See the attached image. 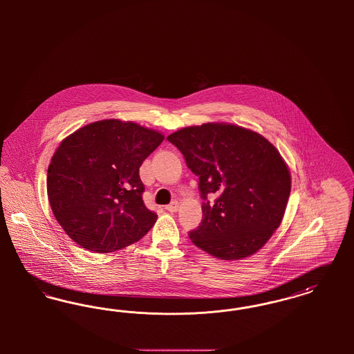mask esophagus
<instances>
[{"label":"esophagus","instance_id":"esophagus-1","mask_svg":"<svg viewBox=\"0 0 354 354\" xmlns=\"http://www.w3.org/2000/svg\"><path fill=\"white\" fill-rule=\"evenodd\" d=\"M166 209L169 211V212H176V211L179 209V202H178V201H172V202L169 203V205L166 207Z\"/></svg>","mask_w":354,"mask_h":354}]
</instances>
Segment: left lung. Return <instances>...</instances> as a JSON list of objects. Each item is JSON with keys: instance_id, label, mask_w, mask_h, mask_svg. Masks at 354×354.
I'll list each match as a JSON object with an SVG mask.
<instances>
[{"instance_id": "left-lung-1", "label": "left lung", "mask_w": 354, "mask_h": 354, "mask_svg": "<svg viewBox=\"0 0 354 354\" xmlns=\"http://www.w3.org/2000/svg\"><path fill=\"white\" fill-rule=\"evenodd\" d=\"M199 176L204 201L191 241L216 259L241 260L257 252L284 218L290 172L263 135L231 123H204L167 136ZM208 194L217 196L209 205Z\"/></svg>"}]
</instances>
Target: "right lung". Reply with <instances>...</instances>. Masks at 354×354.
Segmentation results:
<instances>
[{
    "label": "right lung",
    "instance_id": "add662e5",
    "mask_svg": "<svg viewBox=\"0 0 354 354\" xmlns=\"http://www.w3.org/2000/svg\"><path fill=\"white\" fill-rule=\"evenodd\" d=\"M163 139L134 122L103 119L61 142L48 169V198L73 241L93 252H115L151 230L158 216L142 199L139 167Z\"/></svg>",
    "mask_w": 354,
    "mask_h": 354
}]
</instances>
